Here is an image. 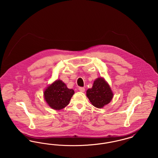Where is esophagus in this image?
<instances>
[{"label":"esophagus","instance_id":"1","mask_svg":"<svg viewBox=\"0 0 158 158\" xmlns=\"http://www.w3.org/2000/svg\"><path fill=\"white\" fill-rule=\"evenodd\" d=\"M79 90L81 91V92H84L85 90V88H83V87H79Z\"/></svg>","mask_w":158,"mask_h":158}]
</instances>
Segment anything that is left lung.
<instances>
[{"label":"left lung","mask_w":158,"mask_h":158,"mask_svg":"<svg viewBox=\"0 0 158 158\" xmlns=\"http://www.w3.org/2000/svg\"><path fill=\"white\" fill-rule=\"evenodd\" d=\"M86 96L94 106L100 108L111 101L113 94L109 85L102 77L97 79L92 88L86 91Z\"/></svg>","instance_id":"left-lung-1"}]
</instances>
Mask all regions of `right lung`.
<instances>
[{
  "instance_id": "add662e5",
  "label": "right lung",
  "mask_w": 158,
  "mask_h": 158,
  "mask_svg": "<svg viewBox=\"0 0 158 158\" xmlns=\"http://www.w3.org/2000/svg\"><path fill=\"white\" fill-rule=\"evenodd\" d=\"M74 94L73 89L68 88L66 84L60 80L48 86L44 92L45 101L51 108L56 110L66 107Z\"/></svg>"
}]
</instances>
